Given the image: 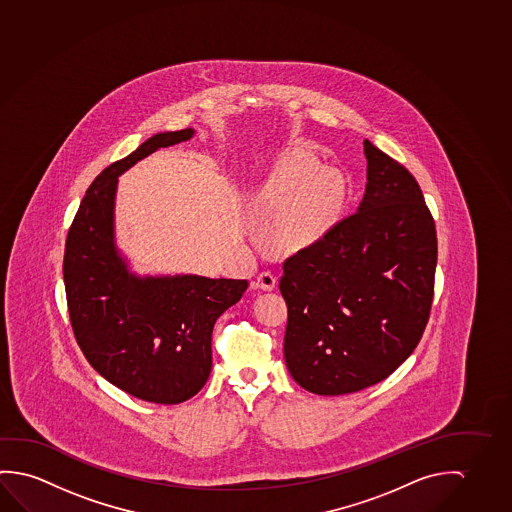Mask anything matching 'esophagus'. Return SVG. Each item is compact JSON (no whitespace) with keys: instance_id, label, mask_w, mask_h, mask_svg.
<instances>
[{"instance_id":"1","label":"esophagus","mask_w":512,"mask_h":512,"mask_svg":"<svg viewBox=\"0 0 512 512\" xmlns=\"http://www.w3.org/2000/svg\"><path fill=\"white\" fill-rule=\"evenodd\" d=\"M277 279L272 270H263L258 274V284L261 290H274L276 288Z\"/></svg>"}]
</instances>
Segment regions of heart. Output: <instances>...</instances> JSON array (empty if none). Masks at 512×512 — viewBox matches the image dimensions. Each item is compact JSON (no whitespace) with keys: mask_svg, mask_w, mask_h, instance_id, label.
<instances>
[{"mask_svg":"<svg viewBox=\"0 0 512 512\" xmlns=\"http://www.w3.org/2000/svg\"><path fill=\"white\" fill-rule=\"evenodd\" d=\"M306 153L284 156L254 203L267 217L270 238L283 249H301L331 228L345 201L338 172L318 169Z\"/></svg>","mask_w":512,"mask_h":512,"instance_id":"1","label":"heart"}]
</instances>
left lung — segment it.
I'll use <instances>...</instances> for the list:
<instances>
[{"mask_svg":"<svg viewBox=\"0 0 512 512\" xmlns=\"http://www.w3.org/2000/svg\"><path fill=\"white\" fill-rule=\"evenodd\" d=\"M365 197L313 244L286 258L284 361L317 395H345L390 377L429 322L436 224L402 163L365 140Z\"/></svg>","mask_w":512,"mask_h":512,"instance_id":"8db88e82","label":"left lung"}]
</instances>
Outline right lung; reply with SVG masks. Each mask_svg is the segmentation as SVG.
<instances>
[{
    "instance_id": "right-lung-1",
    "label": "right lung",
    "mask_w": 512,
    "mask_h": 512,
    "mask_svg": "<svg viewBox=\"0 0 512 512\" xmlns=\"http://www.w3.org/2000/svg\"><path fill=\"white\" fill-rule=\"evenodd\" d=\"M194 130L158 133L92 181L67 233L64 283L74 338L106 381L155 404L194 397L211 372L217 318L247 290L245 279L137 277L114 245L117 176Z\"/></svg>"
}]
</instances>
